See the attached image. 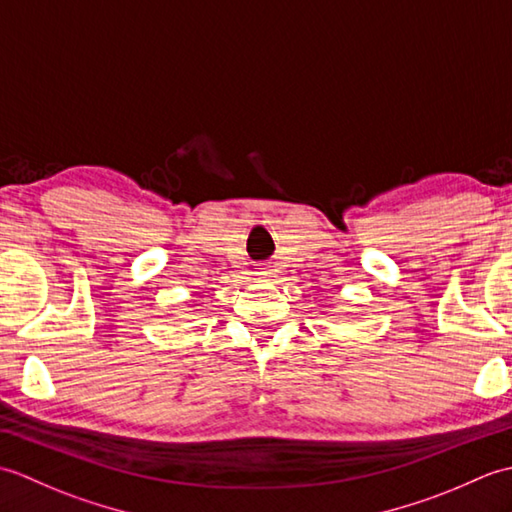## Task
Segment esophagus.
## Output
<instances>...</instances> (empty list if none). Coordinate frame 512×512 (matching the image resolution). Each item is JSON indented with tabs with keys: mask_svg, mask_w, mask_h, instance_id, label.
<instances>
[{
	"mask_svg": "<svg viewBox=\"0 0 512 512\" xmlns=\"http://www.w3.org/2000/svg\"><path fill=\"white\" fill-rule=\"evenodd\" d=\"M257 277L259 279H268V277H273V273H270V268H259V273H257Z\"/></svg>",
	"mask_w": 512,
	"mask_h": 512,
	"instance_id": "esophagus-1",
	"label": "esophagus"
}]
</instances>
